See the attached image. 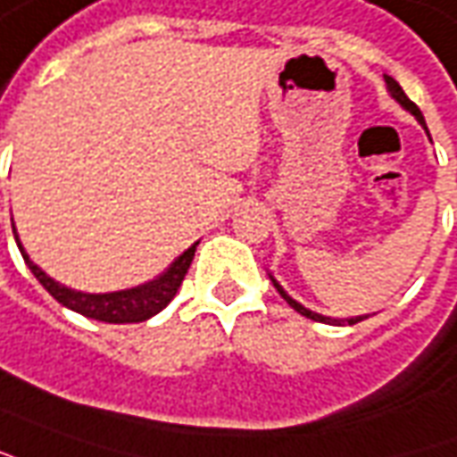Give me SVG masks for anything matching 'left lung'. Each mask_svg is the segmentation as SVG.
<instances>
[{"label": "left lung", "instance_id": "obj_1", "mask_svg": "<svg viewBox=\"0 0 457 457\" xmlns=\"http://www.w3.org/2000/svg\"><path fill=\"white\" fill-rule=\"evenodd\" d=\"M385 82H387V89H390V95L398 99V102H400V104H403V107H405V110L412 112V114H415V120H418V122H420L425 127V120H423V114H420V110H418V104L408 99V95L403 92V87H400L398 82L393 79V77H385ZM425 129H428V127H425ZM272 285H275V287H278V293H280L282 297L287 300V305L293 307V310H297L300 315H305V318L315 320V322H328V325H340V322H343V320H333V318H325V315H318V312L307 310V307H303V305H300V303H295L293 297H290V295L285 293L280 285H278V280H272ZM360 320H365V318H350V320H347V325H355V322H360Z\"/></svg>", "mask_w": 457, "mask_h": 457}]
</instances>
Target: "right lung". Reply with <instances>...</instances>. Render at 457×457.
<instances>
[{"instance_id":"1","label":"right lung","mask_w":457,"mask_h":457,"mask_svg":"<svg viewBox=\"0 0 457 457\" xmlns=\"http://www.w3.org/2000/svg\"><path fill=\"white\" fill-rule=\"evenodd\" d=\"M14 240L20 245V253L27 262V268L32 270V275L37 280L42 282L46 293L52 295L57 303L64 307H70L74 312L85 315V318L102 320V322H142V320H150L152 315H157L160 310L170 305V300L175 297L179 285L187 275L189 265H192V257L197 250V242L185 250V253L177 257L172 262V268L164 272L160 280H152L147 285H139L132 290H120V293H104V295H89V293H77L70 290L64 285L54 282L49 275H45L42 270L34 265L29 260V254L24 253L20 237H17V229H14Z\"/></svg>"}]
</instances>
